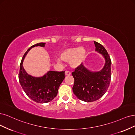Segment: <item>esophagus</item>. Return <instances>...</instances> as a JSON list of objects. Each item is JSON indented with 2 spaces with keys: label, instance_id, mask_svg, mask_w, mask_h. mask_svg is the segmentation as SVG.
<instances>
[{
  "label": "esophagus",
  "instance_id": "34e87169",
  "mask_svg": "<svg viewBox=\"0 0 135 135\" xmlns=\"http://www.w3.org/2000/svg\"><path fill=\"white\" fill-rule=\"evenodd\" d=\"M71 72H69V71H67L65 72V75H66V76H69V75H71Z\"/></svg>",
  "mask_w": 135,
  "mask_h": 135
}]
</instances>
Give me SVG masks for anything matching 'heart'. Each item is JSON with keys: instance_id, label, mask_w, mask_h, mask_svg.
<instances>
[{"instance_id": "heart-1", "label": "heart", "mask_w": 135, "mask_h": 135, "mask_svg": "<svg viewBox=\"0 0 135 135\" xmlns=\"http://www.w3.org/2000/svg\"><path fill=\"white\" fill-rule=\"evenodd\" d=\"M86 51L84 48L79 47L65 50L60 54V57L63 61L70 62L72 67H79L84 61L86 57ZM58 62H60V60H57Z\"/></svg>"}]
</instances>
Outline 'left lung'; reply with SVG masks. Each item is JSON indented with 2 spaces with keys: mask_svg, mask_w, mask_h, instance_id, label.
<instances>
[{
  "mask_svg": "<svg viewBox=\"0 0 135 135\" xmlns=\"http://www.w3.org/2000/svg\"><path fill=\"white\" fill-rule=\"evenodd\" d=\"M96 50L103 54L105 64L101 71L92 72L81 64L75 68L72 75L75 79L73 93L81 100L92 102L98 100L105 94L111 81V59L102 45L94 41Z\"/></svg>",
  "mask_w": 135,
  "mask_h": 135,
  "instance_id": "obj_1",
  "label": "left lung"
}]
</instances>
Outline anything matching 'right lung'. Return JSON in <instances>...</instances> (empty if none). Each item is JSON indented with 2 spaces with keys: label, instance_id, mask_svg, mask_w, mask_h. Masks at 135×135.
<instances>
[{
  "label": "right lung",
  "instance_id": "1",
  "mask_svg": "<svg viewBox=\"0 0 135 135\" xmlns=\"http://www.w3.org/2000/svg\"><path fill=\"white\" fill-rule=\"evenodd\" d=\"M45 43L40 42L28 48L22 58L18 74L20 83L25 93L32 100L38 103H48L56 97L60 85L64 79L65 71H49L41 77H33L26 73L22 63L26 55L35 46H45Z\"/></svg>",
  "mask_w": 135,
  "mask_h": 135
}]
</instances>
